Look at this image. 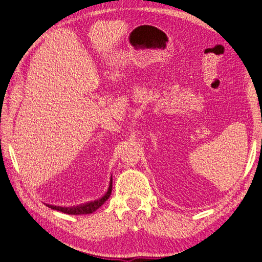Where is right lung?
Listing matches in <instances>:
<instances>
[{"label": "right lung", "instance_id": "obj_1", "mask_svg": "<svg viewBox=\"0 0 262 262\" xmlns=\"http://www.w3.org/2000/svg\"><path fill=\"white\" fill-rule=\"evenodd\" d=\"M112 190H113V178L110 179L108 191L105 193L104 196H101L100 199H98V200L91 201L89 203L81 204V205H77V207H72V208L57 207V205H49V204H48V207L51 208L52 210H57V211L67 213V214H72V215H80V214H90V213H93V212L96 211L99 207H101V205L108 200V198L110 196V194H112Z\"/></svg>", "mask_w": 262, "mask_h": 262}]
</instances>
